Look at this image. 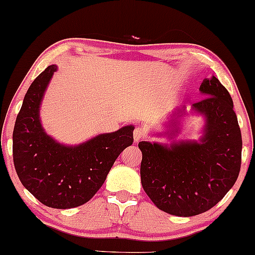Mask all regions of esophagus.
I'll list each match as a JSON object with an SVG mask.
<instances>
[{
  "instance_id": "34e87169",
  "label": "esophagus",
  "mask_w": 255,
  "mask_h": 255,
  "mask_svg": "<svg viewBox=\"0 0 255 255\" xmlns=\"http://www.w3.org/2000/svg\"><path fill=\"white\" fill-rule=\"evenodd\" d=\"M146 135V131L144 130L143 128H135L134 131H133V140L135 143H138V141L144 139V137Z\"/></svg>"
}]
</instances>
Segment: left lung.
Here are the masks:
<instances>
[{"label": "left lung", "instance_id": "1", "mask_svg": "<svg viewBox=\"0 0 255 255\" xmlns=\"http://www.w3.org/2000/svg\"><path fill=\"white\" fill-rule=\"evenodd\" d=\"M199 90L205 97L193 110L206 118L200 141L138 144L144 191L172 216L192 217L216 206L240 172L243 139L230 92L214 76L204 79Z\"/></svg>", "mask_w": 255, "mask_h": 255}]
</instances>
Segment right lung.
<instances>
[{
    "mask_svg": "<svg viewBox=\"0 0 255 255\" xmlns=\"http://www.w3.org/2000/svg\"><path fill=\"white\" fill-rule=\"evenodd\" d=\"M57 70L49 65L23 99L12 133V158L23 186L36 199L52 208H72L88 203L107 179L124 148L133 143L132 125L99 134L76 146H65L43 130L39 105Z\"/></svg>",
    "mask_w": 255,
    "mask_h": 255,
    "instance_id": "add662e5",
    "label": "right lung"
}]
</instances>
